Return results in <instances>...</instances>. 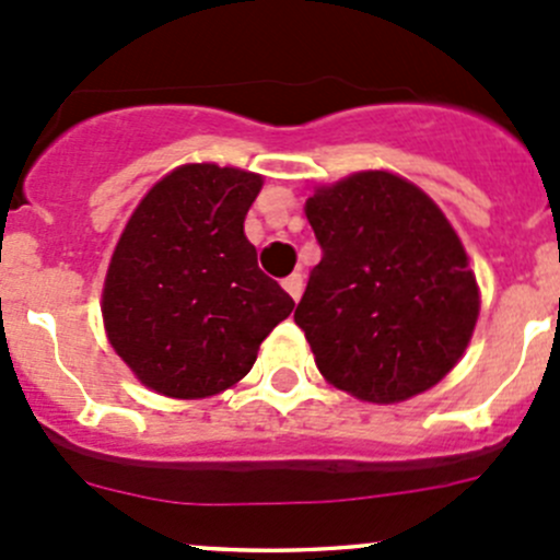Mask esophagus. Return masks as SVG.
I'll use <instances>...</instances> for the list:
<instances>
[{
    "mask_svg": "<svg viewBox=\"0 0 560 560\" xmlns=\"http://www.w3.org/2000/svg\"><path fill=\"white\" fill-rule=\"evenodd\" d=\"M281 284H284V290L290 292L292 301H298V298L303 295V273H298V270L292 276H287V279L281 281Z\"/></svg>",
    "mask_w": 560,
    "mask_h": 560,
    "instance_id": "esophagus-1",
    "label": "esophagus"
}]
</instances>
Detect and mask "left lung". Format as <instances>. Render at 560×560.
Segmentation results:
<instances>
[{"mask_svg": "<svg viewBox=\"0 0 560 560\" xmlns=\"http://www.w3.org/2000/svg\"><path fill=\"white\" fill-rule=\"evenodd\" d=\"M322 246L295 322L319 374L371 404L444 380L471 341L479 287L442 208L411 180L363 171L306 200Z\"/></svg>", "mask_w": 560, "mask_h": 560, "instance_id": "obj_1", "label": "left lung"}]
</instances>
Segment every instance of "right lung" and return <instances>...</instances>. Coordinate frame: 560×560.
I'll return each instance as SVG.
<instances>
[{"label":"right lung","instance_id":"1","mask_svg":"<svg viewBox=\"0 0 560 560\" xmlns=\"http://www.w3.org/2000/svg\"><path fill=\"white\" fill-rule=\"evenodd\" d=\"M259 189L257 173L180 165L129 217L105 276L103 319L149 389L195 400L233 387L295 308L244 233Z\"/></svg>","mask_w":560,"mask_h":560}]
</instances>
